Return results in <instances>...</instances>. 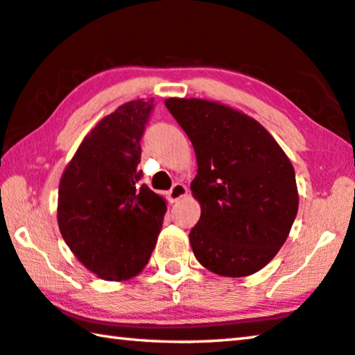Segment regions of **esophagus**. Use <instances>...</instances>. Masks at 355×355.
Returning <instances> with one entry per match:
<instances>
[{
  "mask_svg": "<svg viewBox=\"0 0 355 355\" xmlns=\"http://www.w3.org/2000/svg\"><path fill=\"white\" fill-rule=\"evenodd\" d=\"M187 187H185L184 184L181 182H176L173 185V187L170 189V192H168V196H170L171 203H176V201H179L181 198H184L185 195H187Z\"/></svg>",
  "mask_w": 355,
  "mask_h": 355,
  "instance_id": "34e87169",
  "label": "esophagus"
}]
</instances>
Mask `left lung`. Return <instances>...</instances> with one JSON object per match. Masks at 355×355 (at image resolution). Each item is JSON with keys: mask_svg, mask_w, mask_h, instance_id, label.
I'll return each instance as SVG.
<instances>
[{"mask_svg": "<svg viewBox=\"0 0 355 355\" xmlns=\"http://www.w3.org/2000/svg\"><path fill=\"white\" fill-rule=\"evenodd\" d=\"M196 154L190 190L201 216L189 239L196 260L219 276L257 272L286 243L298 211L295 171L252 117L216 101L168 98Z\"/></svg>", "mask_w": 355, "mask_h": 355, "instance_id": "8db88e82", "label": "left lung"}]
</instances>
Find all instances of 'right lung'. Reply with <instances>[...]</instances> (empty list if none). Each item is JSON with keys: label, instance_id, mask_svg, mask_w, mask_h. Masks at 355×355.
Listing matches in <instances>:
<instances>
[{"label": "right lung", "instance_id": "obj_1", "mask_svg": "<svg viewBox=\"0 0 355 355\" xmlns=\"http://www.w3.org/2000/svg\"><path fill=\"white\" fill-rule=\"evenodd\" d=\"M152 109L154 100H136L106 116L60 181V233L80 263L106 281L143 271L166 212L165 200L139 184V141Z\"/></svg>", "mask_w": 355, "mask_h": 355}]
</instances>
